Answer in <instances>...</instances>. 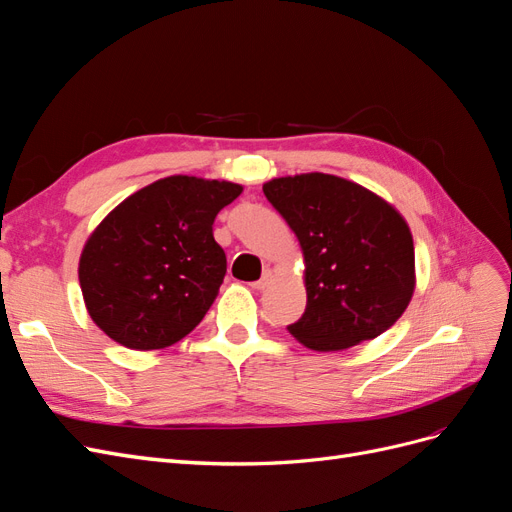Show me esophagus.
Listing matches in <instances>:
<instances>
[{
    "mask_svg": "<svg viewBox=\"0 0 512 512\" xmlns=\"http://www.w3.org/2000/svg\"><path fill=\"white\" fill-rule=\"evenodd\" d=\"M273 284V275L267 271V273H262V277L258 282H254L252 284V288H256V290H265V288H269Z\"/></svg>",
    "mask_w": 512,
    "mask_h": 512,
    "instance_id": "1",
    "label": "esophagus"
}]
</instances>
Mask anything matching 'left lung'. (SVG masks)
<instances>
[{
	"label": "left lung",
	"instance_id": "8db88e82",
	"mask_svg": "<svg viewBox=\"0 0 512 512\" xmlns=\"http://www.w3.org/2000/svg\"><path fill=\"white\" fill-rule=\"evenodd\" d=\"M305 258V314L288 327L335 352L391 329L414 292V243L401 215L359 183L307 173L262 185Z\"/></svg>",
	"mask_w": 512,
	"mask_h": 512
}]
</instances>
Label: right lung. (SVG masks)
Listing matches in <instances>:
<instances>
[{"label": "right lung", "instance_id": "add662e5", "mask_svg": "<svg viewBox=\"0 0 512 512\" xmlns=\"http://www.w3.org/2000/svg\"><path fill=\"white\" fill-rule=\"evenodd\" d=\"M241 192L230 181L175 175L123 200L81 254L91 320L132 350H160L188 335L226 275V254L213 239L215 215Z\"/></svg>", "mask_w": 512, "mask_h": 512}]
</instances>
